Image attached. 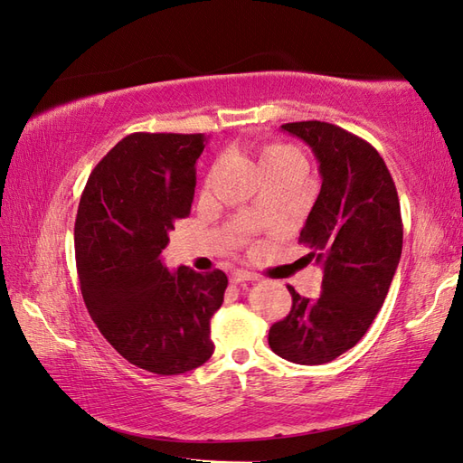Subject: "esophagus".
<instances>
[{
    "label": "esophagus",
    "instance_id": "obj_1",
    "mask_svg": "<svg viewBox=\"0 0 463 463\" xmlns=\"http://www.w3.org/2000/svg\"><path fill=\"white\" fill-rule=\"evenodd\" d=\"M259 277L254 272H249V270H234L231 274V280L232 282H247V280H257Z\"/></svg>",
    "mask_w": 463,
    "mask_h": 463
}]
</instances>
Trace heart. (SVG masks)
I'll use <instances>...</instances> for the list:
<instances>
[{"label":"heart","instance_id":"heart-1","mask_svg":"<svg viewBox=\"0 0 463 463\" xmlns=\"http://www.w3.org/2000/svg\"><path fill=\"white\" fill-rule=\"evenodd\" d=\"M300 156L297 151L292 149V146L284 145V143H269L264 145L260 149V165L262 166H269V165H277L282 161H288V159H297Z\"/></svg>","mask_w":463,"mask_h":463}]
</instances>
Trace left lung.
Returning <instances> with one entry per match:
<instances>
[{"label": "left lung", "mask_w": 463, "mask_h": 463, "mask_svg": "<svg viewBox=\"0 0 463 463\" xmlns=\"http://www.w3.org/2000/svg\"><path fill=\"white\" fill-rule=\"evenodd\" d=\"M320 163L322 186L298 242L322 264L318 298L288 287L292 308L274 322L269 344L294 364H326L354 348L386 300L402 254L400 201L394 179L373 146L324 121L284 123Z\"/></svg>", "instance_id": "left-lung-1"}]
</instances>
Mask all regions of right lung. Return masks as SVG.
<instances>
[{"instance_id":"1","label":"right lung","mask_w":463,"mask_h":463,"mask_svg":"<svg viewBox=\"0 0 463 463\" xmlns=\"http://www.w3.org/2000/svg\"><path fill=\"white\" fill-rule=\"evenodd\" d=\"M204 135L131 133L97 163L75 219L81 294L105 340L137 368L175 376L213 356L222 270L169 272L161 252L186 219Z\"/></svg>"}]
</instances>
